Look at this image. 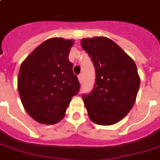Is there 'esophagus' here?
Returning a JSON list of instances; mask_svg holds the SVG:
<instances>
[{
	"label": "esophagus",
	"instance_id": "obj_1",
	"mask_svg": "<svg viewBox=\"0 0 160 160\" xmlns=\"http://www.w3.org/2000/svg\"><path fill=\"white\" fill-rule=\"evenodd\" d=\"M78 79H79V81H80V83H81L82 81H83V74H80L78 75Z\"/></svg>",
	"mask_w": 160,
	"mask_h": 160
}]
</instances>
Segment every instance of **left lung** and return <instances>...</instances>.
<instances>
[{
    "label": "left lung",
    "instance_id": "1",
    "mask_svg": "<svg viewBox=\"0 0 160 160\" xmlns=\"http://www.w3.org/2000/svg\"><path fill=\"white\" fill-rule=\"evenodd\" d=\"M81 47L95 67V85L83 94L90 119L100 125L120 121L134 105L140 78L134 61L107 37L81 40Z\"/></svg>",
    "mask_w": 160,
    "mask_h": 160
}]
</instances>
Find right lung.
Returning a JSON list of instances; mask_svg holds the SVG:
<instances>
[{"label": "right lung", "instance_id": "right-lung-1", "mask_svg": "<svg viewBox=\"0 0 160 160\" xmlns=\"http://www.w3.org/2000/svg\"><path fill=\"white\" fill-rule=\"evenodd\" d=\"M74 41L52 38L33 51L20 67L18 90L23 107L41 124L63 118L71 99L80 91L68 54Z\"/></svg>", "mask_w": 160, "mask_h": 160}]
</instances>
